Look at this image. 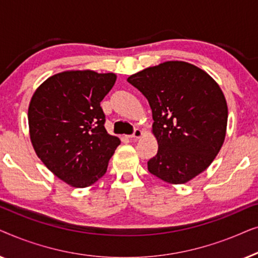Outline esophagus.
<instances>
[{"mask_svg": "<svg viewBox=\"0 0 258 258\" xmlns=\"http://www.w3.org/2000/svg\"><path fill=\"white\" fill-rule=\"evenodd\" d=\"M142 135H143L142 130H141V129H135V132H134L133 135H130L128 137H129V139H140V137H142Z\"/></svg>", "mask_w": 258, "mask_h": 258, "instance_id": "1", "label": "esophagus"}]
</instances>
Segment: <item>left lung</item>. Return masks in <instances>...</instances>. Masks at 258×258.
Masks as SVG:
<instances>
[{
    "instance_id": "obj_1",
    "label": "left lung",
    "mask_w": 258,
    "mask_h": 258,
    "mask_svg": "<svg viewBox=\"0 0 258 258\" xmlns=\"http://www.w3.org/2000/svg\"><path fill=\"white\" fill-rule=\"evenodd\" d=\"M149 102L158 150L148 170L183 184L213 163L227 135L228 105L209 74L191 63L167 61L128 77Z\"/></svg>"
}]
</instances>
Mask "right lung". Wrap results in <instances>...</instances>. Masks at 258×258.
<instances>
[{
    "label": "right lung",
    "mask_w": 258,
    "mask_h": 258,
    "mask_svg": "<svg viewBox=\"0 0 258 258\" xmlns=\"http://www.w3.org/2000/svg\"><path fill=\"white\" fill-rule=\"evenodd\" d=\"M116 74L66 70L48 77L31 96L28 124L37 157L59 179L86 188L105 174L121 141L104 128L103 100Z\"/></svg>",
    "instance_id": "1"
}]
</instances>
